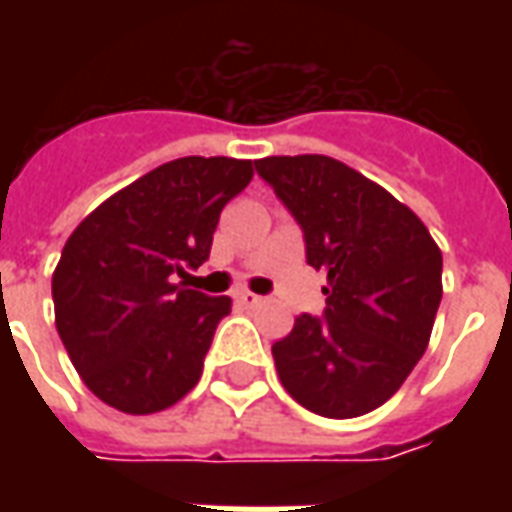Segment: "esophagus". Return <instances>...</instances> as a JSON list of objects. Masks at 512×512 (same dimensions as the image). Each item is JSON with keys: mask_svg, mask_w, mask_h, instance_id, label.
<instances>
[{"mask_svg": "<svg viewBox=\"0 0 512 512\" xmlns=\"http://www.w3.org/2000/svg\"><path fill=\"white\" fill-rule=\"evenodd\" d=\"M235 299L241 301L244 307H260V304H263V296H257V293H249V290H241V293H235Z\"/></svg>", "mask_w": 512, "mask_h": 512, "instance_id": "1", "label": "esophagus"}]
</instances>
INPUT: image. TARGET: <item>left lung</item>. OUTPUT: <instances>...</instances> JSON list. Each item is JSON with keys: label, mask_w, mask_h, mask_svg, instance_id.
<instances>
[{"label": "left lung", "mask_w": 512, "mask_h": 512, "mask_svg": "<svg viewBox=\"0 0 512 512\" xmlns=\"http://www.w3.org/2000/svg\"><path fill=\"white\" fill-rule=\"evenodd\" d=\"M326 274L323 315L304 312L271 345L290 397L329 419L395 395L425 354L441 301V252L417 213L329 156L255 161Z\"/></svg>", "instance_id": "8db88e82"}]
</instances>
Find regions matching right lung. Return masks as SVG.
<instances>
[{"label":"right lung","mask_w":512,"mask_h":512,"mask_svg":"<svg viewBox=\"0 0 512 512\" xmlns=\"http://www.w3.org/2000/svg\"><path fill=\"white\" fill-rule=\"evenodd\" d=\"M249 180L252 161L175 158L112 194L71 233L51 279L57 332L106 406L153 414L200 381L230 299L175 279L208 260L219 213Z\"/></svg>","instance_id":"1"}]
</instances>
